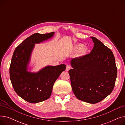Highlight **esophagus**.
Returning <instances> with one entry per match:
<instances>
[{
  "label": "esophagus",
  "mask_w": 125,
  "mask_h": 125,
  "mask_svg": "<svg viewBox=\"0 0 125 125\" xmlns=\"http://www.w3.org/2000/svg\"><path fill=\"white\" fill-rule=\"evenodd\" d=\"M70 68H71V66H70V65H66V71H69V70L70 69Z\"/></svg>",
  "instance_id": "1"
}]
</instances>
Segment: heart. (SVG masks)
<instances>
[{
    "label": "heart",
    "instance_id": "heart-1",
    "mask_svg": "<svg viewBox=\"0 0 125 125\" xmlns=\"http://www.w3.org/2000/svg\"><path fill=\"white\" fill-rule=\"evenodd\" d=\"M84 45L83 44H77L74 48V51L75 52H78L82 51L84 48Z\"/></svg>",
    "mask_w": 125,
    "mask_h": 125
}]
</instances>
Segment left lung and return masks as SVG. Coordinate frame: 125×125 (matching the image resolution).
<instances>
[{"mask_svg":"<svg viewBox=\"0 0 125 125\" xmlns=\"http://www.w3.org/2000/svg\"><path fill=\"white\" fill-rule=\"evenodd\" d=\"M94 42L91 52L73 59L69 70L71 85L78 99L91 104L99 102L114 90L117 68L112 51L99 39L90 37Z\"/></svg>","mask_w":125,"mask_h":125,"instance_id":"obj_1","label":"left lung"}]
</instances>
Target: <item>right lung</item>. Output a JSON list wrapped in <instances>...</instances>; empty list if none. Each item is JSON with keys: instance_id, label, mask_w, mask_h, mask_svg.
Returning <instances> with one entry per match:
<instances>
[{"instance_id": "add662e5", "label": "right lung", "mask_w": 125, "mask_h": 125, "mask_svg": "<svg viewBox=\"0 0 125 125\" xmlns=\"http://www.w3.org/2000/svg\"><path fill=\"white\" fill-rule=\"evenodd\" d=\"M54 34V32L32 34L20 44L13 54L10 68V80L16 93L28 102L36 103L49 99L55 82L66 69V65L62 64L48 65L37 72L30 71L32 67L29 64L35 44L48 41Z\"/></svg>"}]
</instances>
